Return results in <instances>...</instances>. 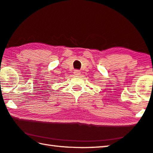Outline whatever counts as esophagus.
<instances>
[{
	"label": "esophagus",
	"instance_id": "1",
	"mask_svg": "<svg viewBox=\"0 0 153 153\" xmlns=\"http://www.w3.org/2000/svg\"><path fill=\"white\" fill-rule=\"evenodd\" d=\"M74 74L75 76H79L81 74V72H80L79 70H74Z\"/></svg>",
	"mask_w": 153,
	"mask_h": 153
}]
</instances>
